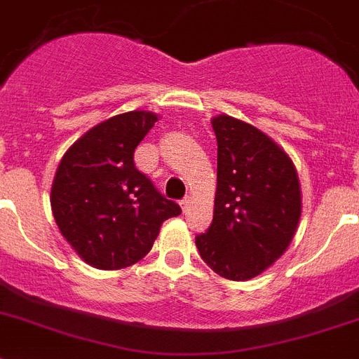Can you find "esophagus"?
Masks as SVG:
<instances>
[{"label":"esophagus","instance_id":"1","mask_svg":"<svg viewBox=\"0 0 359 359\" xmlns=\"http://www.w3.org/2000/svg\"><path fill=\"white\" fill-rule=\"evenodd\" d=\"M189 206H190V197H185V199L182 201V210H183V213H187V211H189Z\"/></svg>","mask_w":359,"mask_h":359}]
</instances>
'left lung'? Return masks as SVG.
Wrapping results in <instances>:
<instances>
[{
    "mask_svg": "<svg viewBox=\"0 0 359 359\" xmlns=\"http://www.w3.org/2000/svg\"><path fill=\"white\" fill-rule=\"evenodd\" d=\"M217 135L213 222L196 236L217 275L245 282L284 255L302 217V187L291 156L271 137L233 116L211 119Z\"/></svg>",
    "mask_w": 359,
    "mask_h": 359,
    "instance_id": "1",
    "label": "left lung"
}]
</instances>
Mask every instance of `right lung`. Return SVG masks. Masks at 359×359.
I'll use <instances>...</instances> for the list:
<instances>
[{"instance_id": "right-lung-1", "label": "right lung", "mask_w": 359, "mask_h": 359, "mask_svg": "<svg viewBox=\"0 0 359 359\" xmlns=\"http://www.w3.org/2000/svg\"><path fill=\"white\" fill-rule=\"evenodd\" d=\"M158 121L149 111L112 116L81 135L61 158L50 189L60 233L97 269L141 261L163 222L182 208L135 169L134 151Z\"/></svg>"}]
</instances>
